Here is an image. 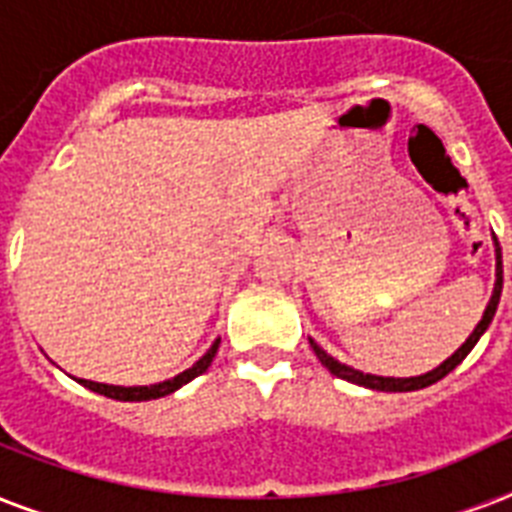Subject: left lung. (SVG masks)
<instances>
[{
    "mask_svg": "<svg viewBox=\"0 0 512 512\" xmlns=\"http://www.w3.org/2000/svg\"><path fill=\"white\" fill-rule=\"evenodd\" d=\"M494 247H497V249H494V252H497V281H494L492 300H489V305H486L484 319L478 321V327L473 329V335L462 342L460 348L454 350L452 356L446 358L444 364L436 366L433 372L420 374V377H377V374H364V372H358V369H353V366L340 364L337 358L329 356L327 350L311 340L313 353L319 356L321 364L327 366L329 372L335 374V377L353 382V385H364V388H369V390H385V393H409V390L428 388V385H433V382L444 380L446 374L452 372V369H457V366L462 364V358L468 356L470 350L476 348V342L481 340V335H484L486 329H489V324H492V319H494V313H497V305H500V295H502V249H500V241H497V239H494Z\"/></svg>",
    "mask_w": 512,
    "mask_h": 512,
    "instance_id": "left-lung-1",
    "label": "left lung"
}]
</instances>
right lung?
Returning a JSON list of instances; mask_svg holds the SVG:
<instances>
[{
    "instance_id": "obj_1",
    "label": "right lung",
    "mask_w": 512,
    "mask_h": 512,
    "mask_svg": "<svg viewBox=\"0 0 512 512\" xmlns=\"http://www.w3.org/2000/svg\"><path fill=\"white\" fill-rule=\"evenodd\" d=\"M217 345H220V340L212 342V348H209L207 353H204V356H201L199 361L191 366V369H185V372H180L177 377H172V380L156 382V385H135V388H122V385H106V382H92V380H79V385L95 390V393H100V396L116 398V401H151V398L170 396V393H175L177 388H183L185 382H191L193 377H199V374L207 372L209 364H212V358H215V353H217Z\"/></svg>"
}]
</instances>
